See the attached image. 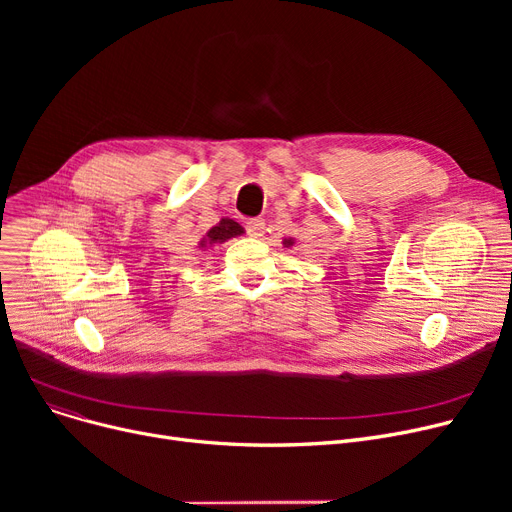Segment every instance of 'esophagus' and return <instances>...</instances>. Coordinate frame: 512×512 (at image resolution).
Wrapping results in <instances>:
<instances>
[{
  "mask_svg": "<svg viewBox=\"0 0 512 512\" xmlns=\"http://www.w3.org/2000/svg\"><path fill=\"white\" fill-rule=\"evenodd\" d=\"M247 234L249 236H263V230H265V220L263 218H251L249 222H247Z\"/></svg>",
  "mask_w": 512,
  "mask_h": 512,
  "instance_id": "esophagus-1",
  "label": "esophagus"
}]
</instances>
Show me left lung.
<instances>
[{
	"instance_id": "8db88e82",
	"label": "left lung",
	"mask_w": 512,
	"mask_h": 512,
	"mask_svg": "<svg viewBox=\"0 0 512 512\" xmlns=\"http://www.w3.org/2000/svg\"><path fill=\"white\" fill-rule=\"evenodd\" d=\"M288 245H290V242H288Z\"/></svg>"
}]
</instances>
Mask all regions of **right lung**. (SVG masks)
<instances>
[{
    "label": "right lung",
    "mask_w": 512,
    "mask_h": 512,
    "mask_svg": "<svg viewBox=\"0 0 512 512\" xmlns=\"http://www.w3.org/2000/svg\"><path fill=\"white\" fill-rule=\"evenodd\" d=\"M238 234H242V226L240 224H236L234 220H228V218H224L218 226H213L209 232H207V238H203V242H224V240H228V238H232V236H238ZM201 242V245H203Z\"/></svg>",
    "instance_id": "obj_1"
}]
</instances>
